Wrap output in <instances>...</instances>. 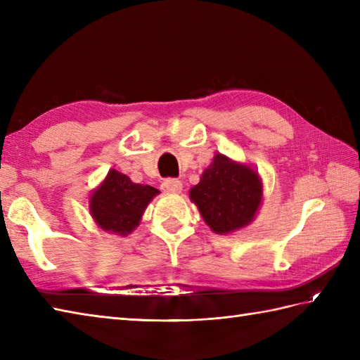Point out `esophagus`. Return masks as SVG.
<instances>
[{
	"label": "esophagus",
	"instance_id": "obj_1",
	"mask_svg": "<svg viewBox=\"0 0 360 360\" xmlns=\"http://www.w3.org/2000/svg\"><path fill=\"white\" fill-rule=\"evenodd\" d=\"M162 190L164 192H168V193H179L182 190V182L179 179H174V178H168V179H164L162 182Z\"/></svg>",
	"mask_w": 360,
	"mask_h": 360
}]
</instances>
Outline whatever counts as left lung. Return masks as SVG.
Returning a JSON list of instances; mask_svg holds the SVG:
<instances>
[{
    "instance_id": "8db88e82",
    "label": "left lung",
    "mask_w": 360,
    "mask_h": 360,
    "mask_svg": "<svg viewBox=\"0 0 360 360\" xmlns=\"http://www.w3.org/2000/svg\"><path fill=\"white\" fill-rule=\"evenodd\" d=\"M262 196L258 174L223 155L215 156L200 184L190 190V198L204 221L217 233H231L248 226L255 217Z\"/></svg>"
}]
</instances>
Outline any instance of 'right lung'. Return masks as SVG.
<instances>
[{"mask_svg": "<svg viewBox=\"0 0 360 360\" xmlns=\"http://www.w3.org/2000/svg\"><path fill=\"white\" fill-rule=\"evenodd\" d=\"M159 190L134 184L127 174L111 170L91 195V215L103 231L128 235L139 224L143 210Z\"/></svg>", "mask_w": 360, "mask_h": 360, "instance_id": "1", "label": "right lung"}]
</instances>
